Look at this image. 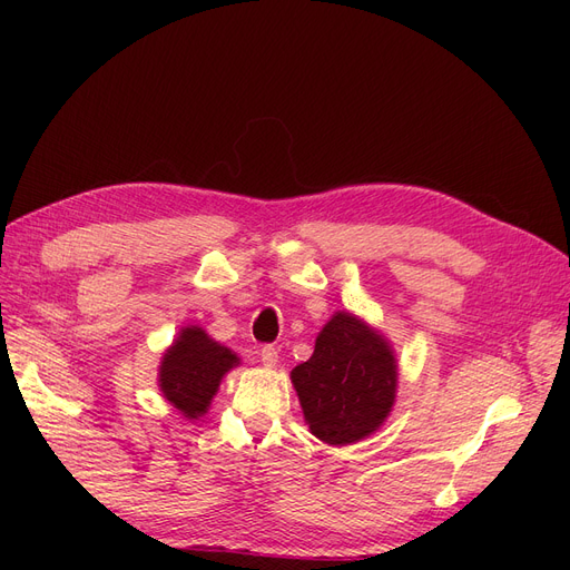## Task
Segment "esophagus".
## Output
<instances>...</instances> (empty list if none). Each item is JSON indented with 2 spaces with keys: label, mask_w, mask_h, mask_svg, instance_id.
<instances>
[{
  "label": "esophagus",
  "mask_w": 570,
  "mask_h": 570,
  "mask_svg": "<svg viewBox=\"0 0 570 570\" xmlns=\"http://www.w3.org/2000/svg\"><path fill=\"white\" fill-rule=\"evenodd\" d=\"M258 355H261V363H263L265 367H275V365H277V361H279L277 348H275V346H269V344H267V346H263Z\"/></svg>",
  "instance_id": "esophagus-1"
}]
</instances>
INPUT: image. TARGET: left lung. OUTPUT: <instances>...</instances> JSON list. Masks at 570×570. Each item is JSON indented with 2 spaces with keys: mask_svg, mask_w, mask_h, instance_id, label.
<instances>
[{
  "mask_svg": "<svg viewBox=\"0 0 570 570\" xmlns=\"http://www.w3.org/2000/svg\"><path fill=\"white\" fill-rule=\"evenodd\" d=\"M312 434L331 445L376 432L393 411L397 361L391 342L363 318L337 312L307 363L291 372Z\"/></svg>",
  "mask_w": 570,
  "mask_h": 570,
  "instance_id": "8db88e82",
  "label": "left lung"
}]
</instances>
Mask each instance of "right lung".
<instances>
[{
  "label": "right lung",
  "mask_w": 570,
  "mask_h": 570,
  "mask_svg": "<svg viewBox=\"0 0 570 570\" xmlns=\"http://www.w3.org/2000/svg\"><path fill=\"white\" fill-rule=\"evenodd\" d=\"M239 365V357L209 337L203 327L179 331L166 348L159 365V391L185 417H200L217 395L226 372Z\"/></svg>",
  "instance_id": "1"
}]
</instances>
